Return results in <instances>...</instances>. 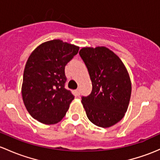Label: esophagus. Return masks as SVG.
Masks as SVG:
<instances>
[{
  "label": "esophagus",
  "instance_id": "esophagus-1",
  "mask_svg": "<svg viewBox=\"0 0 160 160\" xmlns=\"http://www.w3.org/2000/svg\"><path fill=\"white\" fill-rule=\"evenodd\" d=\"M75 93H76V94H77V96H80V89H77V90H75Z\"/></svg>",
  "mask_w": 160,
  "mask_h": 160
}]
</instances>
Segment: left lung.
Listing matches in <instances>:
<instances>
[{"mask_svg":"<svg viewBox=\"0 0 160 160\" xmlns=\"http://www.w3.org/2000/svg\"><path fill=\"white\" fill-rule=\"evenodd\" d=\"M79 54L93 86L91 93L82 97L87 117L97 127H112L128 109L132 90L128 71L120 58L105 47L83 48Z\"/></svg>","mask_w":160,"mask_h":160,"instance_id":"8db88e82","label":"left lung"}]
</instances>
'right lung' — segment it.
<instances>
[{
    "label": "right lung",
    "instance_id": "right-lung-1",
    "mask_svg": "<svg viewBox=\"0 0 160 160\" xmlns=\"http://www.w3.org/2000/svg\"><path fill=\"white\" fill-rule=\"evenodd\" d=\"M79 47L53 40L39 45L30 55L23 71V101L33 119L55 124L66 115L74 99L65 89V66L78 53Z\"/></svg>",
    "mask_w": 160,
    "mask_h": 160
}]
</instances>
